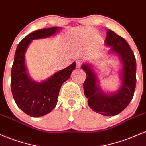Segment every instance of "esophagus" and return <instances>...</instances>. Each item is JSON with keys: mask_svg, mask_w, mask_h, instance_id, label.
Listing matches in <instances>:
<instances>
[{"mask_svg": "<svg viewBox=\"0 0 146 146\" xmlns=\"http://www.w3.org/2000/svg\"><path fill=\"white\" fill-rule=\"evenodd\" d=\"M81 64H82V62L81 61V60H76V68H81Z\"/></svg>", "mask_w": 146, "mask_h": 146, "instance_id": "obj_1", "label": "esophagus"}]
</instances>
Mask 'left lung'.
Segmentation results:
<instances>
[{
  "label": "left lung",
  "instance_id": "left-lung-1",
  "mask_svg": "<svg viewBox=\"0 0 146 146\" xmlns=\"http://www.w3.org/2000/svg\"><path fill=\"white\" fill-rule=\"evenodd\" d=\"M105 43L106 46L111 47L108 53L117 54L122 65L119 72L121 85L119 89L112 92H106L100 86L94 65L84 63L81 68L86 73L83 89L89 107L96 113L111 117L121 112L132 99L137 81V65L135 54L123 38L108 29Z\"/></svg>",
  "mask_w": 146,
  "mask_h": 146
}]
</instances>
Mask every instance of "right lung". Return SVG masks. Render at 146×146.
Returning <instances> with one entry per match:
<instances>
[{
    "mask_svg": "<svg viewBox=\"0 0 146 146\" xmlns=\"http://www.w3.org/2000/svg\"><path fill=\"white\" fill-rule=\"evenodd\" d=\"M60 29V27H54L34 31L26 36L16 48L11 68V92L18 107L30 117H42L53 110L57 104L60 87L70 78L76 67L74 62L40 82L34 81L27 73L25 56L31 42L51 37Z\"/></svg>",
    "mask_w": 146,
    "mask_h": 146,
    "instance_id": "1",
    "label": "right lung"
}]
</instances>
